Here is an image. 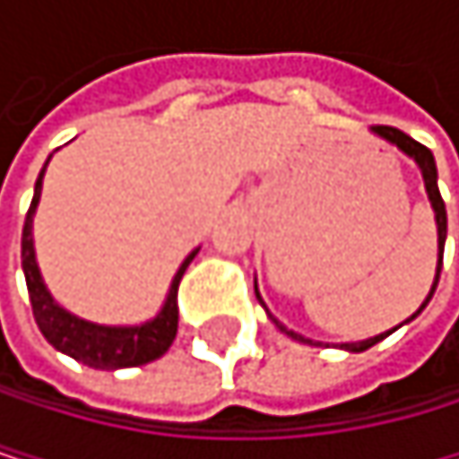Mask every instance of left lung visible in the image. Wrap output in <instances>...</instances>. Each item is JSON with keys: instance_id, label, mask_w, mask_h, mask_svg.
I'll return each mask as SVG.
<instances>
[{"instance_id": "left-lung-1", "label": "left lung", "mask_w": 459, "mask_h": 459, "mask_svg": "<svg viewBox=\"0 0 459 459\" xmlns=\"http://www.w3.org/2000/svg\"><path fill=\"white\" fill-rule=\"evenodd\" d=\"M372 134H375V137H380V140H385V143H391L394 148H399L404 156H411V160L419 165L421 178H424V189H427V198H429V206H432V212H435V228H437V267H435V281H432L429 294L424 297V303L419 306V311H416L411 319H404V322H402V325H408V322H413V319L427 308V303H429L432 294H435L437 278H440V264H444V245H446V206H444V198H440V192H437V168H435V156H432V151H429V148H424L421 143H416L413 137H408V134L399 132V129H394V126H375V129H372ZM255 299L264 306V299H261V294H258V286H255ZM264 311H267V306H264ZM267 316L275 322V327H278L281 333H286L289 339H294V342H299V344H311V347H316V344H319V342H311V339H306V336H299V333L289 330L286 325H281L270 311H267ZM402 325H396V327H402ZM396 327H391V330L380 333V336L363 339V342H347V344H339V347H342V350H347V352H363V350H368V347H375L377 342H383L385 336H391V333H394Z\"/></svg>"}]
</instances>
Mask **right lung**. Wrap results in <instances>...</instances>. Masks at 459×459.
<instances>
[{
  "mask_svg": "<svg viewBox=\"0 0 459 459\" xmlns=\"http://www.w3.org/2000/svg\"><path fill=\"white\" fill-rule=\"evenodd\" d=\"M48 160H46V165H48ZM46 165L35 181V195H32V204H30V212L24 220V234H22V267H24V278H27V289H30V303H32L35 322L46 336V342L55 350L71 355L74 360L91 366V368H107V372L109 368L143 366V363L162 358L170 350V344L176 339V330H178V306H176L178 281L201 247H195L181 261V267L176 270V275L170 281L165 303L160 311H156V316H151L140 325H99V322H87V319L71 314L51 297L48 286L43 283L38 258H35L32 222H35V212L40 204Z\"/></svg>",
  "mask_w": 459,
  "mask_h": 459,
  "instance_id": "add662e5",
  "label": "right lung"
}]
</instances>
